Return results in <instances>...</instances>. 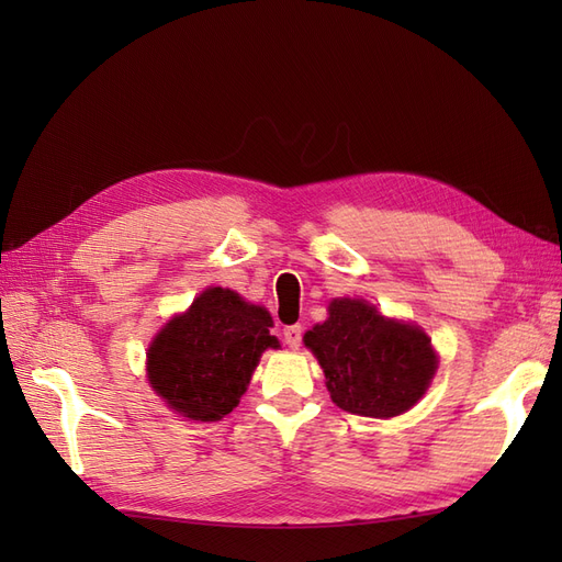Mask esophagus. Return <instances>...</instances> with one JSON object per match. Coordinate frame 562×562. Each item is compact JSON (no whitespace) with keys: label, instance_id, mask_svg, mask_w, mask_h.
I'll return each mask as SVG.
<instances>
[{"label":"esophagus","instance_id":"34e87169","mask_svg":"<svg viewBox=\"0 0 562 562\" xmlns=\"http://www.w3.org/2000/svg\"><path fill=\"white\" fill-rule=\"evenodd\" d=\"M281 337H283V342H285L288 347L297 349V347L302 345V326H285L283 333H281Z\"/></svg>","mask_w":562,"mask_h":562}]
</instances>
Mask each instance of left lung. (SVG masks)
<instances>
[{
  "instance_id": "1",
  "label": "left lung",
  "mask_w": 562,
  "mask_h": 562,
  "mask_svg": "<svg viewBox=\"0 0 562 562\" xmlns=\"http://www.w3.org/2000/svg\"><path fill=\"white\" fill-rule=\"evenodd\" d=\"M304 345L326 372L333 403L363 417L411 411L438 366L427 335L386 321L366 300H333L328 321L304 335Z\"/></svg>"
}]
</instances>
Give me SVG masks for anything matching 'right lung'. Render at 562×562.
Instances as JSON below:
<instances>
[{
	"mask_svg": "<svg viewBox=\"0 0 562 562\" xmlns=\"http://www.w3.org/2000/svg\"><path fill=\"white\" fill-rule=\"evenodd\" d=\"M271 316L229 288H209L157 335L147 375L176 413L199 422L229 415L265 349H277Z\"/></svg>",
	"mask_w": 562,
	"mask_h": 562,
	"instance_id": "right-lung-1",
	"label": "right lung"
}]
</instances>
